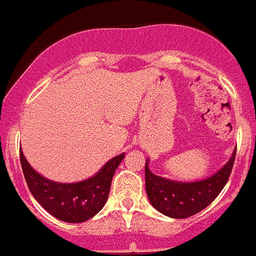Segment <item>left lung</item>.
<instances>
[{
	"label": "left lung",
	"mask_w": 256,
	"mask_h": 256,
	"mask_svg": "<svg viewBox=\"0 0 256 256\" xmlns=\"http://www.w3.org/2000/svg\"><path fill=\"white\" fill-rule=\"evenodd\" d=\"M236 148L230 160L217 172L196 182H176L154 175L146 160V193L154 210L171 218H186L196 214L212 203L221 193L235 162Z\"/></svg>",
	"instance_id": "8db88e82"
}]
</instances>
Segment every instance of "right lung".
Segmentation results:
<instances>
[{
  "instance_id": "add662e5",
  "label": "right lung",
  "mask_w": 256,
  "mask_h": 256,
  "mask_svg": "<svg viewBox=\"0 0 256 256\" xmlns=\"http://www.w3.org/2000/svg\"><path fill=\"white\" fill-rule=\"evenodd\" d=\"M123 158L124 154L112 157L95 175L81 182H58L36 172L20 148L21 168L32 196L53 217L68 224L88 221L102 210L114 172Z\"/></svg>"
}]
</instances>
